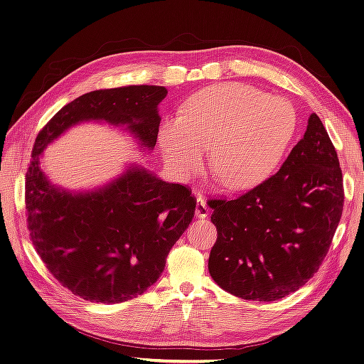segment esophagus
Returning a JSON list of instances; mask_svg holds the SVG:
<instances>
[{
	"instance_id": "1",
	"label": "esophagus",
	"mask_w": 364,
	"mask_h": 364,
	"mask_svg": "<svg viewBox=\"0 0 364 364\" xmlns=\"http://www.w3.org/2000/svg\"><path fill=\"white\" fill-rule=\"evenodd\" d=\"M195 215L198 218H205L209 215V207L205 204L204 196L201 193H196V205H195Z\"/></svg>"
}]
</instances>
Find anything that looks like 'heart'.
<instances>
[{
	"mask_svg": "<svg viewBox=\"0 0 364 364\" xmlns=\"http://www.w3.org/2000/svg\"><path fill=\"white\" fill-rule=\"evenodd\" d=\"M297 124L284 97L240 82L207 87L186 102L180 117L164 120L160 146L171 171L188 178L201 168L205 148L228 189H248L279 166Z\"/></svg>",
	"mask_w": 364,
	"mask_h": 364,
	"instance_id": "b5f03b06",
	"label": "heart"
}]
</instances>
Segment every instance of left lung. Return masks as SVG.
I'll return each instance as SVG.
<instances>
[{
	"label": "left lung",
	"mask_w": 364,
	"mask_h": 364,
	"mask_svg": "<svg viewBox=\"0 0 364 364\" xmlns=\"http://www.w3.org/2000/svg\"><path fill=\"white\" fill-rule=\"evenodd\" d=\"M337 151L317 114L280 169L233 200L212 198V279L247 300L273 302L317 273L343 212Z\"/></svg>",
	"instance_id": "left-lung-1"
}]
</instances>
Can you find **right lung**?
<instances>
[{
	"label": "right lung",
	"mask_w": 364,
	"mask_h": 364,
	"mask_svg": "<svg viewBox=\"0 0 364 364\" xmlns=\"http://www.w3.org/2000/svg\"><path fill=\"white\" fill-rule=\"evenodd\" d=\"M166 95L155 85L87 92L60 108L35 140L26 173L30 240L58 282L90 302H127L157 282L192 221L196 198L188 186L136 166L95 192L60 191L41 171V154L84 120L128 124L143 148L154 149L161 120L157 107Z\"/></svg>",
	"instance_id": "obj_1"
}]
</instances>
